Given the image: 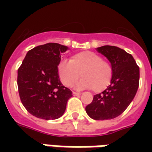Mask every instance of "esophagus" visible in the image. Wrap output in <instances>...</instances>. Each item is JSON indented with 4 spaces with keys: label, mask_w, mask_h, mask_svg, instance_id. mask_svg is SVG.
Here are the masks:
<instances>
[{
    "label": "esophagus",
    "mask_w": 152,
    "mask_h": 152,
    "mask_svg": "<svg viewBox=\"0 0 152 152\" xmlns=\"http://www.w3.org/2000/svg\"><path fill=\"white\" fill-rule=\"evenodd\" d=\"M72 94L74 96H79L80 95V93H78V92H75V91H73L72 92Z\"/></svg>",
    "instance_id": "34e87169"
}]
</instances>
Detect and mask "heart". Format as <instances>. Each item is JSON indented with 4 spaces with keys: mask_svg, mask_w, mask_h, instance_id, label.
<instances>
[{
    "mask_svg": "<svg viewBox=\"0 0 152 152\" xmlns=\"http://www.w3.org/2000/svg\"><path fill=\"white\" fill-rule=\"evenodd\" d=\"M61 81L66 87L72 86L83 77L77 84L80 89L92 88L94 92H102L107 88L112 79L111 63L102 57L91 51H82L71 57L69 62L62 61L58 66Z\"/></svg>",
    "mask_w": 152,
    "mask_h": 152,
    "instance_id": "b5f03b06",
    "label": "heart"
}]
</instances>
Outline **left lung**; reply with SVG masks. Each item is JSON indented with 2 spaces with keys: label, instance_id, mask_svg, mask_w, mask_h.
Segmentation results:
<instances>
[{
  "label": "left lung",
  "instance_id": "left-lung-1",
  "mask_svg": "<svg viewBox=\"0 0 152 152\" xmlns=\"http://www.w3.org/2000/svg\"><path fill=\"white\" fill-rule=\"evenodd\" d=\"M97 50L112 64V79L103 92L94 96L86 111L94 120H111L123 113L133 101L139 86V66L130 53L119 47L103 45Z\"/></svg>",
  "mask_w": 152,
  "mask_h": 152
}]
</instances>
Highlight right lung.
Returning a JSON list of instances; mask_svg holds the SVG:
<instances>
[{
	"mask_svg": "<svg viewBox=\"0 0 152 152\" xmlns=\"http://www.w3.org/2000/svg\"><path fill=\"white\" fill-rule=\"evenodd\" d=\"M68 48L58 43L38 45L26 54L18 69V94L30 114L43 120L61 117L72 92L63 86L58 65Z\"/></svg>",
	"mask_w": 152,
	"mask_h": 152,
	"instance_id": "right-lung-1",
	"label": "right lung"
}]
</instances>
